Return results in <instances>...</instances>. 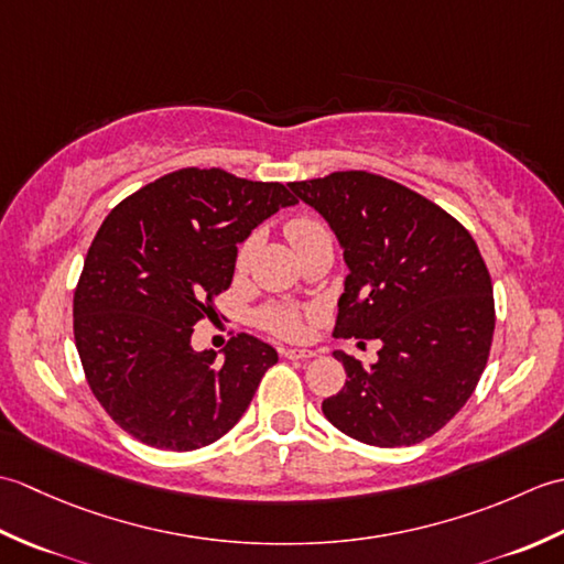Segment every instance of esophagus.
<instances>
[{
    "mask_svg": "<svg viewBox=\"0 0 564 564\" xmlns=\"http://www.w3.org/2000/svg\"><path fill=\"white\" fill-rule=\"evenodd\" d=\"M281 354L285 358H291V361H307V358L315 356V351H307V349H283Z\"/></svg>",
    "mask_w": 564,
    "mask_h": 564,
    "instance_id": "obj_1",
    "label": "esophagus"
}]
</instances>
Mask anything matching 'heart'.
<instances>
[{
    "mask_svg": "<svg viewBox=\"0 0 564 564\" xmlns=\"http://www.w3.org/2000/svg\"><path fill=\"white\" fill-rule=\"evenodd\" d=\"M285 235H289L291 245L295 249H303L310 242H317V239L329 237V230L315 218H295V220L289 223V227H285ZM251 249H254V239H247L242 249H239V257H237L239 267H245L249 254H251ZM263 325H267L271 332L281 334V337H297V334H301V329H303L301 315H297L295 310H289V307L269 310V313L263 315Z\"/></svg>",
    "mask_w": 564,
    "mask_h": 564,
    "instance_id": "1",
    "label": "heart"
}]
</instances>
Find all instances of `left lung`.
<instances>
[{"label": "left lung", "instance_id": "left-lung-1", "mask_svg": "<svg viewBox=\"0 0 564 564\" xmlns=\"http://www.w3.org/2000/svg\"><path fill=\"white\" fill-rule=\"evenodd\" d=\"M289 186L327 220L349 267L334 337L382 344L370 366L334 351L346 382L322 412L368 446H414L460 412L487 366L495 297L480 249L436 203L386 176Z\"/></svg>", "mask_w": 564, "mask_h": 564}]
</instances>
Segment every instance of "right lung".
I'll return each mask as SVG.
<instances>
[{
    "label": "right lung",
    "instance_id": "obj_1",
    "mask_svg": "<svg viewBox=\"0 0 564 564\" xmlns=\"http://www.w3.org/2000/svg\"><path fill=\"white\" fill-rule=\"evenodd\" d=\"M285 206L279 182L188 166L106 215L75 291V344L94 398L133 438L196 451L247 412L273 346L237 334L218 361L191 334L230 289L237 245Z\"/></svg>",
    "mask_w": 564,
    "mask_h": 564
}]
</instances>
